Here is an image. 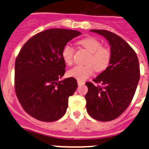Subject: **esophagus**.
I'll return each instance as SVG.
<instances>
[{
	"mask_svg": "<svg viewBox=\"0 0 149 149\" xmlns=\"http://www.w3.org/2000/svg\"><path fill=\"white\" fill-rule=\"evenodd\" d=\"M85 84V82L84 81H77V84H78L79 86H81V85H84V84Z\"/></svg>",
	"mask_w": 149,
	"mask_h": 149,
	"instance_id": "1",
	"label": "esophagus"
}]
</instances>
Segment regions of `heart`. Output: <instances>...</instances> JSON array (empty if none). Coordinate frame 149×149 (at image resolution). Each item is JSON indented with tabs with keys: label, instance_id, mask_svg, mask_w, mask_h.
<instances>
[{
	"label": "heart",
	"instance_id": "1",
	"mask_svg": "<svg viewBox=\"0 0 149 149\" xmlns=\"http://www.w3.org/2000/svg\"><path fill=\"white\" fill-rule=\"evenodd\" d=\"M78 44L87 51L89 54L86 65H76L68 71L69 77L84 81L94 72H102L109 66L111 60V51L109 48L102 47V44L98 39L93 37L85 38L78 42ZM74 49L69 44H66L62 50V57L68 65H72Z\"/></svg>",
	"mask_w": 149,
	"mask_h": 149
}]
</instances>
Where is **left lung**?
<instances>
[{
    "label": "left lung",
    "mask_w": 149,
    "mask_h": 149,
    "mask_svg": "<svg viewBox=\"0 0 149 149\" xmlns=\"http://www.w3.org/2000/svg\"><path fill=\"white\" fill-rule=\"evenodd\" d=\"M109 42L111 60L107 68L93 80L86 82V110L91 117L101 122L116 119L127 108L133 99L140 74L135 51L125 41L104 30H90Z\"/></svg>",
    "instance_id": "1"
}]
</instances>
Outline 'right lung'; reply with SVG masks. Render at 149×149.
<instances>
[{"label": "right lung", "instance_id": "add662e5", "mask_svg": "<svg viewBox=\"0 0 149 149\" xmlns=\"http://www.w3.org/2000/svg\"><path fill=\"white\" fill-rule=\"evenodd\" d=\"M81 34L49 29L36 34L21 49L15 63V93L24 110L35 119L54 122L65 113L77 83L74 77L59 81L65 72L62 50Z\"/></svg>", "mask_w": 149, "mask_h": 149}]
</instances>
